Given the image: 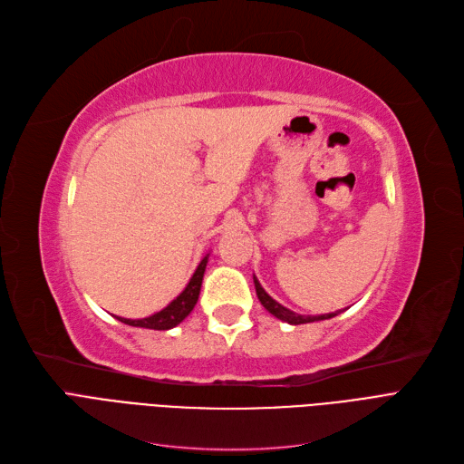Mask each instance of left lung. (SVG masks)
<instances>
[{"instance_id": "obj_1", "label": "left lung", "mask_w": 464, "mask_h": 464, "mask_svg": "<svg viewBox=\"0 0 464 464\" xmlns=\"http://www.w3.org/2000/svg\"><path fill=\"white\" fill-rule=\"evenodd\" d=\"M253 282H255V292H257V297L261 301V305L270 313L275 314L276 318H280V321L284 323H290V324H307V323H314V321H326V318H332L335 314H340L342 311H335V313H328V314H318V316H305V314H297L290 309H285L284 305H280L278 301H275L273 297H270L265 290L263 285L259 284V280L253 276Z\"/></svg>"}]
</instances>
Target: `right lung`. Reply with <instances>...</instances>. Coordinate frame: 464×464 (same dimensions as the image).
I'll return each instance as SVG.
<instances>
[{"instance_id": "add662e5", "label": "right lung", "mask_w": 464, "mask_h": 464, "mask_svg": "<svg viewBox=\"0 0 464 464\" xmlns=\"http://www.w3.org/2000/svg\"><path fill=\"white\" fill-rule=\"evenodd\" d=\"M207 259H209V255H205V257L201 259V263L196 268L194 276L189 278L188 285L184 287V292L177 299H172L163 311H159V313H155L151 316H146V318H136V321H132V318L117 316L119 321L124 323V324H129V326L150 328V330H170L177 324H180L184 318L196 307L198 297H199V290H201L203 275H205Z\"/></svg>"}]
</instances>
